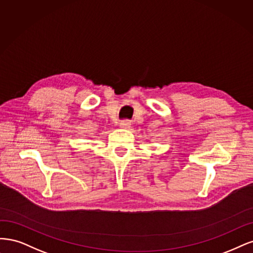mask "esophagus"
<instances>
[{
	"label": "esophagus",
	"instance_id": "esophagus-1",
	"mask_svg": "<svg viewBox=\"0 0 253 253\" xmlns=\"http://www.w3.org/2000/svg\"><path fill=\"white\" fill-rule=\"evenodd\" d=\"M130 127H131V123L129 121H123L120 123V128L122 129H129Z\"/></svg>",
	"mask_w": 253,
	"mask_h": 253
}]
</instances>
